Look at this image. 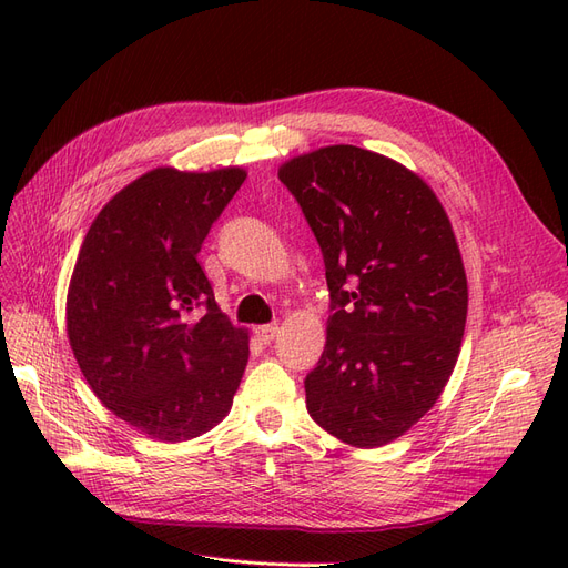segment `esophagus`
<instances>
[{
  "instance_id": "1",
  "label": "esophagus",
  "mask_w": 568,
  "mask_h": 568,
  "mask_svg": "<svg viewBox=\"0 0 568 568\" xmlns=\"http://www.w3.org/2000/svg\"><path fill=\"white\" fill-rule=\"evenodd\" d=\"M277 332H280L277 324H263L255 329V336H257V341L270 343V341H274V336H277Z\"/></svg>"
}]
</instances>
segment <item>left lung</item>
<instances>
[{
  "instance_id": "obj_1",
  "label": "left lung",
  "mask_w": 568,
  "mask_h": 568,
  "mask_svg": "<svg viewBox=\"0 0 568 568\" xmlns=\"http://www.w3.org/2000/svg\"><path fill=\"white\" fill-rule=\"evenodd\" d=\"M280 180L332 298L307 412L338 440L379 448L436 405L457 363L469 288L448 213L417 173L351 144L291 159Z\"/></svg>"
}]
</instances>
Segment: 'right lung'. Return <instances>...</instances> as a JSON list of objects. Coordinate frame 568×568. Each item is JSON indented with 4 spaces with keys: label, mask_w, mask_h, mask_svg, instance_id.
<instances>
[{
    "label": "right lung",
    "mask_w": 568,
    "mask_h": 568,
    "mask_svg": "<svg viewBox=\"0 0 568 568\" xmlns=\"http://www.w3.org/2000/svg\"><path fill=\"white\" fill-rule=\"evenodd\" d=\"M244 168H156L101 209L68 286L65 329L97 398L165 443L225 419L248 332L220 311L196 255Z\"/></svg>",
    "instance_id": "add662e5"
}]
</instances>
